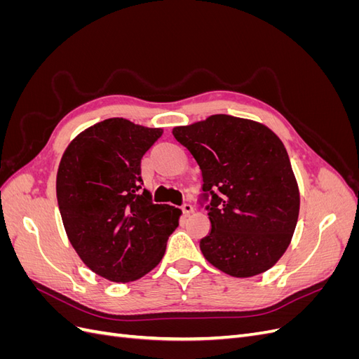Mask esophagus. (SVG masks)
I'll return each instance as SVG.
<instances>
[{"mask_svg": "<svg viewBox=\"0 0 359 359\" xmlns=\"http://www.w3.org/2000/svg\"><path fill=\"white\" fill-rule=\"evenodd\" d=\"M181 210H182L184 214H191L193 212V205L191 203H184L181 206Z\"/></svg>", "mask_w": 359, "mask_h": 359, "instance_id": "34e87169", "label": "esophagus"}]
</instances>
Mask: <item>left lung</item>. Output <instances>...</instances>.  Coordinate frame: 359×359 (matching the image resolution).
Segmentation results:
<instances>
[{
  "label": "left lung",
  "mask_w": 359,
  "mask_h": 359,
  "mask_svg": "<svg viewBox=\"0 0 359 359\" xmlns=\"http://www.w3.org/2000/svg\"><path fill=\"white\" fill-rule=\"evenodd\" d=\"M172 135L202 172L201 203L211 231L201 250L232 277L265 273L290 244L299 214V190L283 142L256 121L212 115Z\"/></svg>",
  "instance_id": "1"
}]
</instances>
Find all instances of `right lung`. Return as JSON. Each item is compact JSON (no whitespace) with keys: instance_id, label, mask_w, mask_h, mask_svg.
I'll list each match as a JSON object with an SVG mask.
<instances>
[{"instance_id":"right-lung-1","label":"right lung","mask_w":359,"mask_h":359,"mask_svg":"<svg viewBox=\"0 0 359 359\" xmlns=\"http://www.w3.org/2000/svg\"><path fill=\"white\" fill-rule=\"evenodd\" d=\"M163 135L109 118L76 136L57 173V199L69 240L95 274L128 283L156 268L181 210L154 203L140 160Z\"/></svg>"}]
</instances>
